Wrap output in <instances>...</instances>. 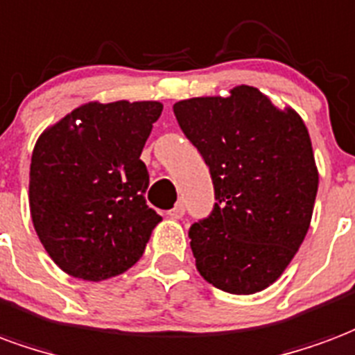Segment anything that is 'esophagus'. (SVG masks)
<instances>
[{"label":"esophagus","mask_w":355,"mask_h":355,"mask_svg":"<svg viewBox=\"0 0 355 355\" xmlns=\"http://www.w3.org/2000/svg\"><path fill=\"white\" fill-rule=\"evenodd\" d=\"M167 214H169V218H173V220H180V218L184 216V203H177Z\"/></svg>","instance_id":"1"}]
</instances>
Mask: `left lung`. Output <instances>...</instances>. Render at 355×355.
Returning <instances> with one entry per match:
<instances>
[{
	"label": "left lung",
	"mask_w": 355,
	"mask_h": 355,
	"mask_svg": "<svg viewBox=\"0 0 355 355\" xmlns=\"http://www.w3.org/2000/svg\"><path fill=\"white\" fill-rule=\"evenodd\" d=\"M180 130L211 171L214 207L188 235L201 277L248 295L272 284L309 231L318 169L306 125L258 88L173 105Z\"/></svg>",
	"instance_id": "left-lung-1"
}]
</instances>
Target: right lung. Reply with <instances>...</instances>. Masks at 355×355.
<instances>
[{"mask_svg":"<svg viewBox=\"0 0 355 355\" xmlns=\"http://www.w3.org/2000/svg\"><path fill=\"white\" fill-rule=\"evenodd\" d=\"M157 101L86 103L37 139L30 209L44 250L67 275L90 282L141 259L162 220L146 205L141 152L162 114Z\"/></svg>","mask_w":355,"mask_h":355,"instance_id":"add662e5","label":"right lung"}]
</instances>
